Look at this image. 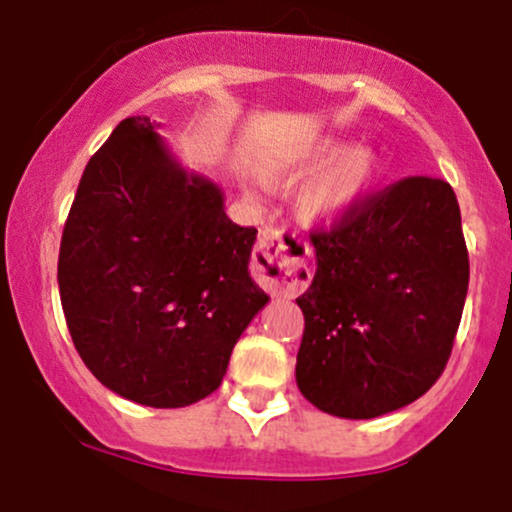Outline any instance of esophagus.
I'll list each match as a JSON object with an SVG mask.
<instances>
[{"label":"esophagus","instance_id":"esophagus-1","mask_svg":"<svg viewBox=\"0 0 512 512\" xmlns=\"http://www.w3.org/2000/svg\"><path fill=\"white\" fill-rule=\"evenodd\" d=\"M307 255V242L299 240L297 235H285L282 230H275L270 235H262L257 242L252 270L270 292L280 294V297H294L312 280V270L304 262Z\"/></svg>","mask_w":512,"mask_h":512}]
</instances>
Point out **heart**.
<instances>
[{
	"label": "heart",
	"instance_id": "b5f03b06",
	"mask_svg": "<svg viewBox=\"0 0 512 512\" xmlns=\"http://www.w3.org/2000/svg\"><path fill=\"white\" fill-rule=\"evenodd\" d=\"M379 178V158L369 148H349L339 138H319L294 148L270 168L272 183H307L297 193V210L307 223L332 225L369 195Z\"/></svg>",
	"mask_w": 512,
	"mask_h": 512
}]
</instances>
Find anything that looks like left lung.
Instances as JSON below:
<instances>
[{
  "label": "left lung",
  "mask_w": 512,
  "mask_h": 512,
  "mask_svg": "<svg viewBox=\"0 0 512 512\" xmlns=\"http://www.w3.org/2000/svg\"><path fill=\"white\" fill-rule=\"evenodd\" d=\"M302 297L297 386L339 418H376L426 394L446 369L468 292L461 208L446 180L404 178L329 230Z\"/></svg>",
  "instance_id": "1"
}]
</instances>
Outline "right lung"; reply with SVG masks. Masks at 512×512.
Returning a JSON list of instances; mask_svg holds the SVG:
<instances>
[{"instance_id": "obj_1", "label": "right lung", "mask_w": 512, "mask_h": 512, "mask_svg": "<svg viewBox=\"0 0 512 512\" xmlns=\"http://www.w3.org/2000/svg\"><path fill=\"white\" fill-rule=\"evenodd\" d=\"M156 128L126 118L86 165L59 294L76 352L106 389L180 409L218 389L270 297L247 270L255 227L232 223L223 190L188 173Z\"/></svg>"}]
</instances>
